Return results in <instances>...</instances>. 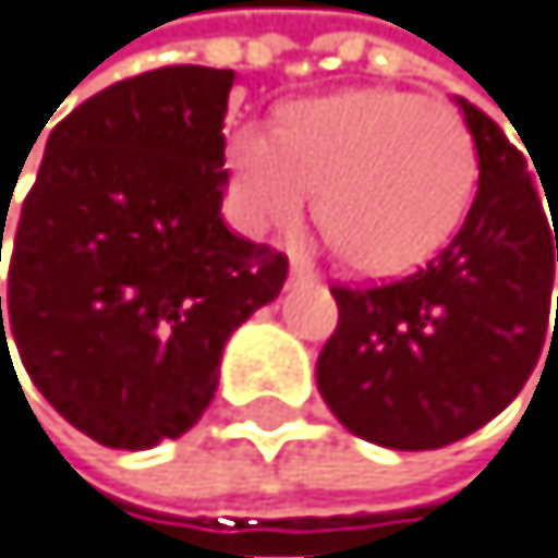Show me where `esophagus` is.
<instances>
[{
  "instance_id": "34e87169",
  "label": "esophagus",
  "mask_w": 558,
  "mask_h": 558,
  "mask_svg": "<svg viewBox=\"0 0 558 558\" xmlns=\"http://www.w3.org/2000/svg\"><path fill=\"white\" fill-rule=\"evenodd\" d=\"M291 281H295V284H313L316 281V270L302 256H291Z\"/></svg>"
}]
</instances>
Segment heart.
I'll use <instances>...</instances> for the list:
<instances>
[{"label":"heart","instance_id":"heart-1","mask_svg":"<svg viewBox=\"0 0 558 558\" xmlns=\"http://www.w3.org/2000/svg\"><path fill=\"white\" fill-rule=\"evenodd\" d=\"M231 195L248 228H284L313 195L316 228L352 270L391 277L427 263L477 192L463 117L410 92L352 88L277 109L270 138L228 145Z\"/></svg>","mask_w":558,"mask_h":558}]
</instances>
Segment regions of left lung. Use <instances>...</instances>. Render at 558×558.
Listing matches in <instances>:
<instances>
[{
  "label": "left lung",
  "mask_w": 558,
  "mask_h": 558,
  "mask_svg": "<svg viewBox=\"0 0 558 558\" xmlns=\"http://www.w3.org/2000/svg\"><path fill=\"white\" fill-rule=\"evenodd\" d=\"M456 102L481 170L463 228L410 277L330 288L338 327L316 360L330 413L355 438L402 452L441 449L502 413L545 349L553 310L556 184H542L548 225L531 153L523 156L484 109Z\"/></svg>",
  "instance_id": "obj_1"
}]
</instances>
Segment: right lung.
I'll return each mask as SVG.
<instances>
[{
    "label": "right lung",
    "mask_w": 558,
    "mask_h": 558,
    "mask_svg": "<svg viewBox=\"0 0 558 558\" xmlns=\"http://www.w3.org/2000/svg\"><path fill=\"white\" fill-rule=\"evenodd\" d=\"M231 88L234 70L213 66L109 84L52 128L13 220L0 360L10 333L31 385L109 449L195 427L223 341L284 288V252L220 217Z\"/></svg>",
    "instance_id": "right-lung-1"
}]
</instances>
